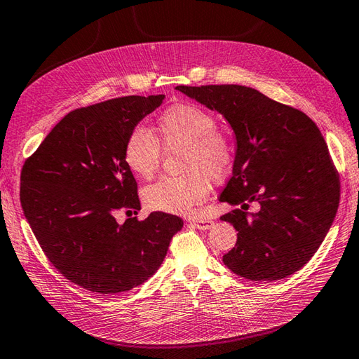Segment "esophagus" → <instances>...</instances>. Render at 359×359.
<instances>
[{"mask_svg":"<svg viewBox=\"0 0 359 359\" xmlns=\"http://www.w3.org/2000/svg\"><path fill=\"white\" fill-rule=\"evenodd\" d=\"M189 224H193L194 228L197 229H202V231H206V229H211L214 222L212 220H208V219H193L189 220Z\"/></svg>","mask_w":359,"mask_h":359,"instance_id":"1","label":"esophagus"}]
</instances>
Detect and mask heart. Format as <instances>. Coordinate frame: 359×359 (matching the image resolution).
I'll return each instance as SVG.
<instances>
[{
	"mask_svg": "<svg viewBox=\"0 0 359 359\" xmlns=\"http://www.w3.org/2000/svg\"><path fill=\"white\" fill-rule=\"evenodd\" d=\"M157 130L166 147H187L183 171L179 177L165 176L144 189L148 210L188 214L205 202L211 182L222 180L234 161L231 140L217 131L211 113L193 104H177L157 119ZM123 161L140 179H149L161 162V144L151 131L135 127L123 144Z\"/></svg>",
	"mask_w": 359,
	"mask_h": 359,
	"instance_id": "1",
	"label": "heart"
}]
</instances>
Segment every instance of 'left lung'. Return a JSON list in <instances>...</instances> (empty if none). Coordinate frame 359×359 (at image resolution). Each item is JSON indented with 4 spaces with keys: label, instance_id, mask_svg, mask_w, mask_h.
I'll return each instance as SVG.
<instances>
[{
    "label": "left lung",
    "instance_id": "1",
    "mask_svg": "<svg viewBox=\"0 0 359 359\" xmlns=\"http://www.w3.org/2000/svg\"><path fill=\"white\" fill-rule=\"evenodd\" d=\"M198 104L220 113L236 136L232 177L222 215L238 231L223 263L240 277L275 281L299 271L323 243L337 215L339 177L326 142L303 111L245 86H179ZM259 211L248 215L249 203Z\"/></svg>",
    "mask_w": 359,
    "mask_h": 359
}]
</instances>
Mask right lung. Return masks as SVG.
Masks as SVG:
<instances>
[{
  "mask_svg": "<svg viewBox=\"0 0 359 359\" xmlns=\"http://www.w3.org/2000/svg\"><path fill=\"white\" fill-rule=\"evenodd\" d=\"M165 95L123 96L70 111L21 171V206L44 254L74 285L97 294L140 286L161 268L183 220L140 210L137 183L123 161L128 133Z\"/></svg>",
  "mask_w": 359,
  "mask_h": 359,
  "instance_id": "right-lung-1",
  "label": "right lung"
}]
</instances>
